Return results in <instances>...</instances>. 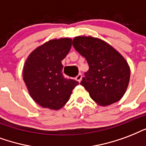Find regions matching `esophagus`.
Listing matches in <instances>:
<instances>
[{
  "mask_svg": "<svg viewBox=\"0 0 146 146\" xmlns=\"http://www.w3.org/2000/svg\"><path fill=\"white\" fill-rule=\"evenodd\" d=\"M81 79H82V74H81V73H79V74L76 76V78H75V80L78 81V82H81Z\"/></svg>",
  "mask_w": 146,
  "mask_h": 146,
  "instance_id": "obj_1",
  "label": "esophagus"
}]
</instances>
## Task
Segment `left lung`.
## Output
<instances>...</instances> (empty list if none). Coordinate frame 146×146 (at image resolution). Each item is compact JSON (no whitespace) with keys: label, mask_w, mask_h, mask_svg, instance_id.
Masks as SVG:
<instances>
[{"label":"left lung","mask_w":146,"mask_h":146,"mask_svg":"<svg viewBox=\"0 0 146 146\" xmlns=\"http://www.w3.org/2000/svg\"><path fill=\"white\" fill-rule=\"evenodd\" d=\"M72 45L89 65L81 84L91 99L101 106L120 100L130 77L129 67L123 57L109 44L91 36L75 37Z\"/></svg>","instance_id":"left-lung-1"}]
</instances>
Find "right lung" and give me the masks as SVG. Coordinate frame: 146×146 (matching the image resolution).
<instances>
[{
  "label": "right lung",
  "mask_w": 146,
  "mask_h": 146,
  "mask_svg": "<svg viewBox=\"0 0 146 146\" xmlns=\"http://www.w3.org/2000/svg\"><path fill=\"white\" fill-rule=\"evenodd\" d=\"M72 47L68 38L53 39L36 48L25 63L23 76L32 98L42 107L59 110L78 82L65 78L62 61Z\"/></svg>",
  "instance_id": "add662e5"
}]
</instances>
